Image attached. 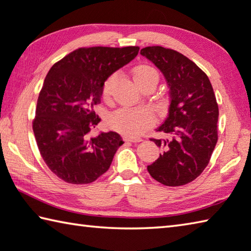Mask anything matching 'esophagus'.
Returning a JSON list of instances; mask_svg holds the SVG:
<instances>
[{
    "label": "esophagus",
    "instance_id": "esophagus-1",
    "mask_svg": "<svg viewBox=\"0 0 251 251\" xmlns=\"http://www.w3.org/2000/svg\"><path fill=\"white\" fill-rule=\"evenodd\" d=\"M125 141H130V143H139L143 139L139 138V137H125L124 138Z\"/></svg>",
    "mask_w": 251,
    "mask_h": 251
}]
</instances>
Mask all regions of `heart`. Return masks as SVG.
<instances>
[{
    "label": "heart",
    "instance_id": "1",
    "mask_svg": "<svg viewBox=\"0 0 251 251\" xmlns=\"http://www.w3.org/2000/svg\"><path fill=\"white\" fill-rule=\"evenodd\" d=\"M118 78L117 74L111 75L104 82L103 94L108 97L111 94L114 85ZM133 78L139 88H143L148 82L157 81L159 75L154 68L148 65H138L133 69ZM154 121L153 114L148 108H138V110H118L113 113L108 118V126L112 129L128 136H137L148 128Z\"/></svg>",
    "mask_w": 251,
    "mask_h": 251
}]
</instances>
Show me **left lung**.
Masks as SVG:
<instances>
[{
    "mask_svg": "<svg viewBox=\"0 0 251 251\" xmlns=\"http://www.w3.org/2000/svg\"><path fill=\"white\" fill-rule=\"evenodd\" d=\"M140 53L162 72L170 94L169 114L157 131L171 138L150 139L163 151L147 170L163 185H184L206 168L217 143L218 105L213 86L204 71L176 50L151 46Z\"/></svg>",
    "mask_w": 251,
    "mask_h": 251,
    "instance_id": "8db88e82",
    "label": "left lung"
}]
</instances>
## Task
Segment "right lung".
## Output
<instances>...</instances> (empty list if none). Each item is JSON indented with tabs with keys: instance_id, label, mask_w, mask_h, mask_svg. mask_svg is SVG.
<instances>
[{
	"instance_id": "1",
	"label": "right lung",
	"mask_w": 251,
	"mask_h": 251,
	"mask_svg": "<svg viewBox=\"0 0 251 251\" xmlns=\"http://www.w3.org/2000/svg\"><path fill=\"white\" fill-rule=\"evenodd\" d=\"M139 47L79 48L54 63L45 78L33 130L48 168L72 184L91 183L105 173L124 144L115 131L89 137L101 118L104 82L137 56Z\"/></svg>"
}]
</instances>
